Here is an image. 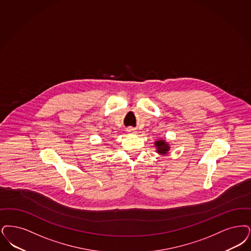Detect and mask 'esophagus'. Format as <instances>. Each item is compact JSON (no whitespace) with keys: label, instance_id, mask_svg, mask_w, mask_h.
<instances>
[{"label":"esophagus","instance_id":"34e87169","mask_svg":"<svg viewBox=\"0 0 251 251\" xmlns=\"http://www.w3.org/2000/svg\"><path fill=\"white\" fill-rule=\"evenodd\" d=\"M132 130V129H129V131H131Z\"/></svg>","mask_w":251,"mask_h":251}]
</instances>
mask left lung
Masks as SVG:
<instances>
[{
    "label": "left lung",
    "instance_id": "obj_1",
    "mask_svg": "<svg viewBox=\"0 0 251 251\" xmlns=\"http://www.w3.org/2000/svg\"><path fill=\"white\" fill-rule=\"evenodd\" d=\"M155 145L157 148V152L160 154H166L167 151H169V149H170L168 144L163 140L156 141Z\"/></svg>",
    "mask_w": 251,
    "mask_h": 251
}]
</instances>
